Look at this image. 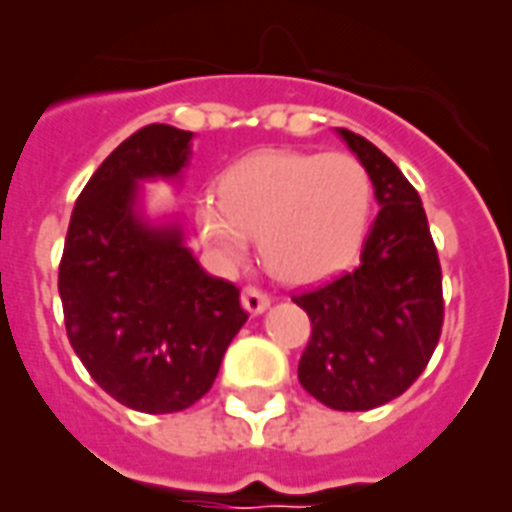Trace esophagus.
Wrapping results in <instances>:
<instances>
[{
    "instance_id": "34e87169",
    "label": "esophagus",
    "mask_w": 512,
    "mask_h": 512,
    "mask_svg": "<svg viewBox=\"0 0 512 512\" xmlns=\"http://www.w3.org/2000/svg\"><path fill=\"white\" fill-rule=\"evenodd\" d=\"M241 301H244V307L252 312V315H260V312H266L268 304H271L268 293H263L260 288H252V285H246V288L241 290Z\"/></svg>"
}]
</instances>
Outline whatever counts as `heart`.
I'll list each match as a JSON object with an SVG mask.
<instances>
[{"label":"heart","mask_w":512,"mask_h":512,"mask_svg":"<svg viewBox=\"0 0 512 512\" xmlns=\"http://www.w3.org/2000/svg\"><path fill=\"white\" fill-rule=\"evenodd\" d=\"M370 200V172L351 153L268 150L224 172L219 200L197 205V224L227 263H241L260 235L263 260L279 279L312 282L354 255Z\"/></svg>","instance_id":"1"}]
</instances>
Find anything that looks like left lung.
Segmentation results:
<instances>
[{
  "mask_svg": "<svg viewBox=\"0 0 512 512\" xmlns=\"http://www.w3.org/2000/svg\"><path fill=\"white\" fill-rule=\"evenodd\" d=\"M340 136L370 172L381 211L354 271L293 296L312 323L299 381L334 411H370L403 395L439 345L441 266L417 189L365 136Z\"/></svg>",
  "mask_w": 512,
  "mask_h": 512,
  "instance_id": "obj_1",
  "label": "left lung"
}]
</instances>
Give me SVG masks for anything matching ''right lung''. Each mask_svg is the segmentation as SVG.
<instances>
[{
    "instance_id": "obj_1",
    "label": "right lung",
    "mask_w": 512,
    "mask_h": 512,
    "mask_svg": "<svg viewBox=\"0 0 512 512\" xmlns=\"http://www.w3.org/2000/svg\"><path fill=\"white\" fill-rule=\"evenodd\" d=\"M191 131L139 128L112 150L73 205L60 260V299L73 351L117 403L172 414L216 381L246 323L233 282L211 277L180 241L134 211L136 180L172 178Z\"/></svg>"
}]
</instances>
